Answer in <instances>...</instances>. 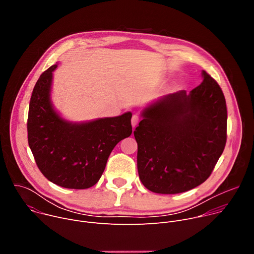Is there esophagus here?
I'll use <instances>...</instances> for the list:
<instances>
[{
    "mask_svg": "<svg viewBox=\"0 0 254 254\" xmlns=\"http://www.w3.org/2000/svg\"><path fill=\"white\" fill-rule=\"evenodd\" d=\"M139 121H140V118L137 115H133L132 116V118H131V126H132L133 128L138 125Z\"/></svg>",
    "mask_w": 254,
    "mask_h": 254,
    "instance_id": "34e87169",
    "label": "esophagus"
}]
</instances>
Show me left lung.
I'll list each match as a JSON object with an SVG mask.
<instances>
[{"label":"left lung","mask_w":254,"mask_h":254,"mask_svg":"<svg viewBox=\"0 0 254 254\" xmlns=\"http://www.w3.org/2000/svg\"><path fill=\"white\" fill-rule=\"evenodd\" d=\"M190 93L180 90L150 103L133 131L142 185L159 194L189 191L209 178L226 143L224 94L206 71Z\"/></svg>","instance_id":"obj_1"}]
</instances>
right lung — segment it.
<instances>
[{"mask_svg":"<svg viewBox=\"0 0 254 254\" xmlns=\"http://www.w3.org/2000/svg\"><path fill=\"white\" fill-rule=\"evenodd\" d=\"M56 68L57 64L44 71L33 89L27 123L29 147L50 182L67 189H87L98 182L118 142L131 134V113L83 123L64 120L51 100Z\"/></svg>","mask_w":254,"mask_h":254,"instance_id":"obj_1","label":"right lung"}]
</instances>
